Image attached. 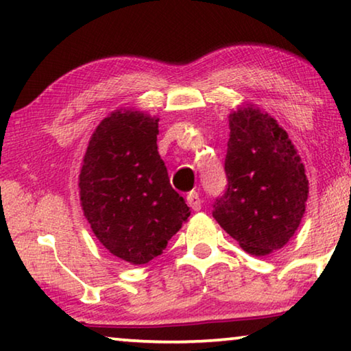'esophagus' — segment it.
<instances>
[{
    "instance_id": "34e87169",
    "label": "esophagus",
    "mask_w": 351,
    "mask_h": 351,
    "mask_svg": "<svg viewBox=\"0 0 351 351\" xmlns=\"http://www.w3.org/2000/svg\"><path fill=\"white\" fill-rule=\"evenodd\" d=\"M187 204L192 207L193 210L201 209V197H199V193L197 192V190H192V192L187 195Z\"/></svg>"
}]
</instances>
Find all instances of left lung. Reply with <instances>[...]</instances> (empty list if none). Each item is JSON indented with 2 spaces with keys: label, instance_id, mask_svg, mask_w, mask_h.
Returning a JSON list of instances; mask_svg holds the SVG:
<instances>
[{
  "label": "left lung",
  "instance_id": "1",
  "mask_svg": "<svg viewBox=\"0 0 351 351\" xmlns=\"http://www.w3.org/2000/svg\"><path fill=\"white\" fill-rule=\"evenodd\" d=\"M226 192L213 218L246 252L283 247L299 228L308 199L304 164L274 117L255 105L229 116Z\"/></svg>",
  "mask_w": 351,
  "mask_h": 351
}]
</instances>
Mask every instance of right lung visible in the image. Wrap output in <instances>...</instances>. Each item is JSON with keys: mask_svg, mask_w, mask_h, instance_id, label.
I'll list each match as a JSON object with an SVG mask.
<instances>
[{"mask_svg": "<svg viewBox=\"0 0 351 351\" xmlns=\"http://www.w3.org/2000/svg\"><path fill=\"white\" fill-rule=\"evenodd\" d=\"M158 122L141 111L111 112L93 133L80 170L82 209L94 235L132 265L161 255L190 215L158 153Z\"/></svg>", "mask_w": 351, "mask_h": 351, "instance_id": "1", "label": "right lung"}]
</instances>
